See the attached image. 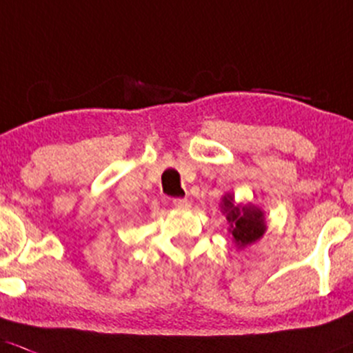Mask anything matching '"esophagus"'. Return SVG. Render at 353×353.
Segmentation results:
<instances>
[{"label":"esophagus","instance_id":"34e87169","mask_svg":"<svg viewBox=\"0 0 353 353\" xmlns=\"http://www.w3.org/2000/svg\"><path fill=\"white\" fill-rule=\"evenodd\" d=\"M173 205L178 207V209H188L190 207V201L188 199H173Z\"/></svg>","mask_w":353,"mask_h":353}]
</instances>
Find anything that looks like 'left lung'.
I'll use <instances>...</instances> for the list:
<instances>
[{
  "mask_svg": "<svg viewBox=\"0 0 353 353\" xmlns=\"http://www.w3.org/2000/svg\"><path fill=\"white\" fill-rule=\"evenodd\" d=\"M223 209L226 210L228 221L231 223V234L236 245H250L265 232L263 214L256 207L252 205L239 209L232 203L231 195H228L223 199Z\"/></svg>",
  "mask_w": 353,
  "mask_h": 353,
  "instance_id": "left-lung-1",
  "label": "left lung"
}]
</instances>
